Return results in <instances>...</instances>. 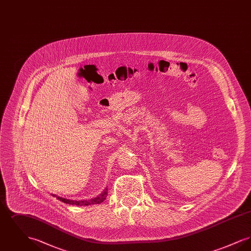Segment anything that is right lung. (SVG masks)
<instances>
[{
  "mask_svg": "<svg viewBox=\"0 0 251 251\" xmlns=\"http://www.w3.org/2000/svg\"><path fill=\"white\" fill-rule=\"evenodd\" d=\"M107 188H105L104 191L102 192L99 197H97L95 199H92V200H89V201H70V200L59 198V197H57V199L62 202L68 203V204H72V205L88 206V205H94V204H100V203L103 202V201L107 197Z\"/></svg>",
  "mask_w": 251,
  "mask_h": 251,
  "instance_id": "obj_1",
  "label": "right lung"
}]
</instances>
